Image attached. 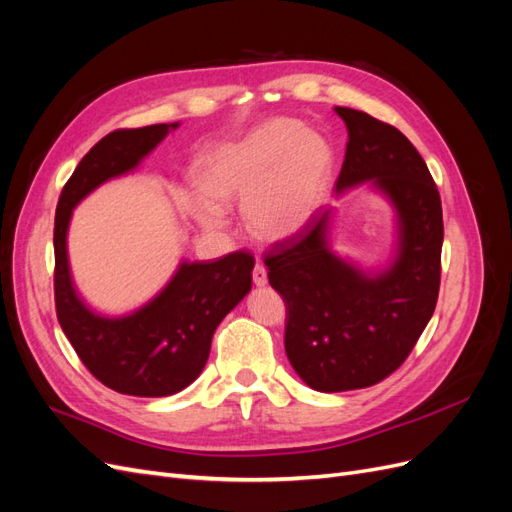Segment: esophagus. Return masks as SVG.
<instances>
[{
  "label": "esophagus",
  "mask_w": 512,
  "mask_h": 512,
  "mask_svg": "<svg viewBox=\"0 0 512 512\" xmlns=\"http://www.w3.org/2000/svg\"><path fill=\"white\" fill-rule=\"evenodd\" d=\"M252 280H254L256 286H267L269 277H267L265 265H260V262H256V267H254V271H252Z\"/></svg>",
  "instance_id": "1"
}]
</instances>
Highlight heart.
Here are the masks:
<instances>
[{
  "label": "heart",
  "instance_id": "obj_1",
  "mask_svg": "<svg viewBox=\"0 0 512 512\" xmlns=\"http://www.w3.org/2000/svg\"><path fill=\"white\" fill-rule=\"evenodd\" d=\"M331 151L294 119H271L241 141L215 147L200 166L203 192L188 209L207 230L226 226V205L243 198V215L258 239L280 241L301 230L318 207L331 173Z\"/></svg>",
  "mask_w": 512,
  "mask_h": 512
}]
</instances>
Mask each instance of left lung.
I'll return each instance as SVG.
<instances>
[{
  "instance_id": "1",
  "label": "left lung",
  "mask_w": 512,
  "mask_h": 512,
  "mask_svg": "<svg viewBox=\"0 0 512 512\" xmlns=\"http://www.w3.org/2000/svg\"><path fill=\"white\" fill-rule=\"evenodd\" d=\"M348 128L337 194L374 181L399 218V254L369 277L329 250L331 209L265 256L286 303L284 346L301 380L322 393L365 389L391 376L425 331L440 292L442 203L425 160L391 123L335 106Z\"/></svg>"
}]
</instances>
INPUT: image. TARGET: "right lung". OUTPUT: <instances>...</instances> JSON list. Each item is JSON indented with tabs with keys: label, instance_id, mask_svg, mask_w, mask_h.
Returning a JSON list of instances; mask_svg holds the SVG:
<instances>
[{
	"label": "right lung",
	"instance_id": "obj_1",
	"mask_svg": "<svg viewBox=\"0 0 512 512\" xmlns=\"http://www.w3.org/2000/svg\"><path fill=\"white\" fill-rule=\"evenodd\" d=\"M177 126L156 123L106 134L74 168L55 211L57 320L94 378L134 397L175 395L192 384L209 359L218 324L252 288L254 256L232 252L211 262H181L156 299L123 318L94 314L74 292L66 252L72 209L100 183L136 168Z\"/></svg>",
	"mask_w": 512,
	"mask_h": 512
}]
</instances>
